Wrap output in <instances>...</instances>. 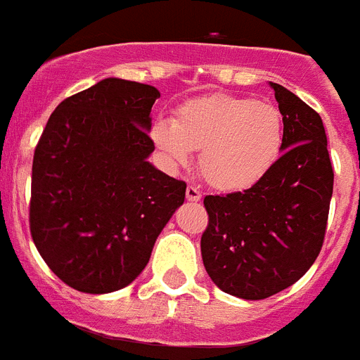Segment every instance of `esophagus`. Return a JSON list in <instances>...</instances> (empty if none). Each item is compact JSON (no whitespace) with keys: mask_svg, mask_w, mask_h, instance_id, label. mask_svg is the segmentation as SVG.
I'll list each match as a JSON object with an SVG mask.
<instances>
[{"mask_svg":"<svg viewBox=\"0 0 360 360\" xmlns=\"http://www.w3.org/2000/svg\"><path fill=\"white\" fill-rule=\"evenodd\" d=\"M186 196L189 202H200V198H202V193H200L198 187L195 186H189L186 189Z\"/></svg>","mask_w":360,"mask_h":360,"instance_id":"34e87169","label":"esophagus"}]
</instances>
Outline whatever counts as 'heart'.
Returning a JSON list of instances; mask_svg holds the SVG:
<instances>
[{
	"mask_svg": "<svg viewBox=\"0 0 360 360\" xmlns=\"http://www.w3.org/2000/svg\"><path fill=\"white\" fill-rule=\"evenodd\" d=\"M281 111L269 103L234 95L187 101L173 120L158 119L151 141L173 169L198 153V169L212 187L227 193L259 184L278 162L285 128Z\"/></svg>",
	"mask_w": 360,
	"mask_h": 360,
	"instance_id": "obj_1",
	"label": "heart"
}]
</instances>
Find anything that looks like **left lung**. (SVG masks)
I'll list each match as a JSON object with an SVG mask.
<instances>
[{
  "label": "left lung",
  "instance_id": "left-lung-1",
  "mask_svg": "<svg viewBox=\"0 0 360 360\" xmlns=\"http://www.w3.org/2000/svg\"><path fill=\"white\" fill-rule=\"evenodd\" d=\"M283 115L281 157L243 193L205 196L202 259L219 290L265 299L307 274L323 247L333 169L319 113L270 82Z\"/></svg>",
  "mask_w": 360,
  "mask_h": 360
}]
</instances>
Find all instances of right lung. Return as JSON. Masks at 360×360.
<instances>
[{"label": "right lung", "mask_w": 360, "mask_h": 360, "mask_svg": "<svg viewBox=\"0 0 360 360\" xmlns=\"http://www.w3.org/2000/svg\"><path fill=\"white\" fill-rule=\"evenodd\" d=\"M155 86L108 77L65 98L32 164L30 232L68 287L110 294L139 278L186 200V182L148 160Z\"/></svg>", "instance_id": "obj_1"}]
</instances>
